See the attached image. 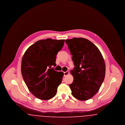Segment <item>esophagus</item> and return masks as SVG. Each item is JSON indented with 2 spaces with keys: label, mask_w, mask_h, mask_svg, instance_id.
Masks as SVG:
<instances>
[{
  "label": "esophagus",
  "mask_w": 125,
  "mask_h": 125,
  "mask_svg": "<svg viewBox=\"0 0 125 125\" xmlns=\"http://www.w3.org/2000/svg\"><path fill=\"white\" fill-rule=\"evenodd\" d=\"M69 73V72L68 71H67L66 72H65L64 73V76H66V75H67Z\"/></svg>",
  "instance_id": "1"
}]
</instances>
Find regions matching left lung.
<instances>
[{"label":"left lung","instance_id":"left-lung-1","mask_svg":"<svg viewBox=\"0 0 125 125\" xmlns=\"http://www.w3.org/2000/svg\"><path fill=\"white\" fill-rule=\"evenodd\" d=\"M65 42L75 66L70 71L73 77L69 85L72 94L79 100H89L98 92L104 80V59L98 48L88 39L73 38Z\"/></svg>","mask_w":125,"mask_h":125}]
</instances>
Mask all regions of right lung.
Segmentation results:
<instances>
[{
	"label": "right lung",
	"mask_w": 125,
	"mask_h": 125,
	"mask_svg": "<svg viewBox=\"0 0 125 125\" xmlns=\"http://www.w3.org/2000/svg\"><path fill=\"white\" fill-rule=\"evenodd\" d=\"M65 40H40L26 50L21 61L23 79L30 92L36 98L46 100L56 95L64 73L55 71L56 55Z\"/></svg>",
	"instance_id": "add662e5"
}]
</instances>
